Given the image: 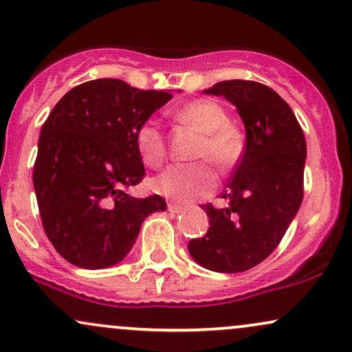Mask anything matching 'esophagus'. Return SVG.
I'll return each mask as SVG.
<instances>
[{
	"label": "esophagus",
	"instance_id": "obj_1",
	"mask_svg": "<svg viewBox=\"0 0 352 352\" xmlns=\"http://www.w3.org/2000/svg\"><path fill=\"white\" fill-rule=\"evenodd\" d=\"M167 210L170 213H179V212H182V205H179V204H168L167 205Z\"/></svg>",
	"mask_w": 352,
	"mask_h": 352
}]
</instances>
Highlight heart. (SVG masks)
Returning a JSON list of instances; mask_svg holds the SVG:
<instances>
[{
	"instance_id": "obj_1",
	"label": "heart",
	"mask_w": 352,
	"mask_h": 352,
	"mask_svg": "<svg viewBox=\"0 0 352 352\" xmlns=\"http://www.w3.org/2000/svg\"><path fill=\"white\" fill-rule=\"evenodd\" d=\"M180 122L201 134L193 148V159H205L220 170H228L240 159L243 139L240 131L228 122V114L220 104L210 99L190 100L177 112ZM135 148L148 167L157 168L167 157V140L157 120H144L135 131ZM217 187V175L207 162L173 165L155 177L153 192L167 199L187 204L204 199Z\"/></svg>"
}]
</instances>
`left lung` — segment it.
<instances>
[{
  "label": "left lung",
  "mask_w": 352,
  "mask_h": 352,
  "mask_svg": "<svg viewBox=\"0 0 352 352\" xmlns=\"http://www.w3.org/2000/svg\"><path fill=\"white\" fill-rule=\"evenodd\" d=\"M205 92L236 107L246 147L223 193L228 205H201L210 228L188 252L212 272L240 273L273 253L300 210L306 139L292 107L265 84L221 80Z\"/></svg>",
  "instance_id": "left-lung-1"
}]
</instances>
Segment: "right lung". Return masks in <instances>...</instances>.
Here are the masks:
<instances>
[{"instance_id":"add662e5","label":"right lung","mask_w":352,"mask_h":352,"mask_svg":"<svg viewBox=\"0 0 352 352\" xmlns=\"http://www.w3.org/2000/svg\"><path fill=\"white\" fill-rule=\"evenodd\" d=\"M170 92L140 91L120 79L71 89L44 122L33 184L44 232L64 260L87 270L122 261L140 225L167 204L125 190L144 179L135 131Z\"/></svg>"}]
</instances>
